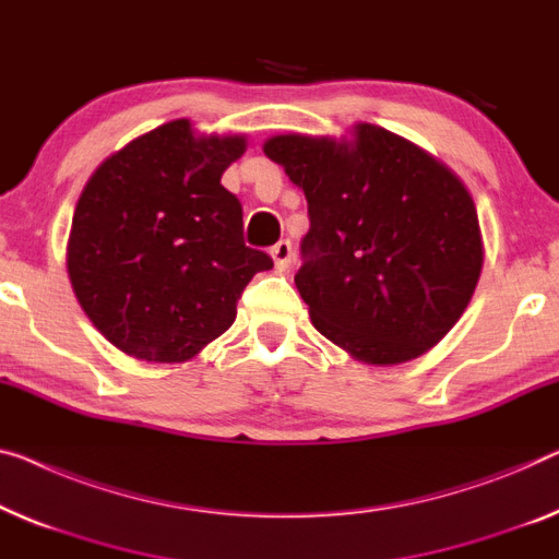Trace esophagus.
<instances>
[{"instance_id": "obj_1", "label": "esophagus", "mask_w": 559, "mask_h": 559, "mask_svg": "<svg viewBox=\"0 0 559 559\" xmlns=\"http://www.w3.org/2000/svg\"><path fill=\"white\" fill-rule=\"evenodd\" d=\"M290 255H294L290 240H278V243L271 248V258H273V263H276V269H288Z\"/></svg>"}]
</instances>
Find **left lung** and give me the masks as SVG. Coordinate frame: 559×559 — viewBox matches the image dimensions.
<instances>
[{
	"instance_id": "8db88e82",
	"label": "left lung",
	"mask_w": 559,
	"mask_h": 559,
	"mask_svg": "<svg viewBox=\"0 0 559 559\" xmlns=\"http://www.w3.org/2000/svg\"><path fill=\"white\" fill-rule=\"evenodd\" d=\"M263 153L308 200L296 288L311 323L356 361L394 366L447 336L477 288V207L444 163L396 132L273 135Z\"/></svg>"
}]
</instances>
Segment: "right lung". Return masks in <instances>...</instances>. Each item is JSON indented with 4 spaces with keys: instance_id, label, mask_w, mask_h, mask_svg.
Segmentation results:
<instances>
[{
    "instance_id": "obj_1",
    "label": "right lung",
    "mask_w": 559,
    "mask_h": 559,
    "mask_svg": "<svg viewBox=\"0 0 559 559\" xmlns=\"http://www.w3.org/2000/svg\"><path fill=\"white\" fill-rule=\"evenodd\" d=\"M246 135L180 118L112 153L82 188L67 276L95 329L132 359L182 364L226 333L263 251L243 243V207L221 186Z\"/></svg>"
}]
</instances>
